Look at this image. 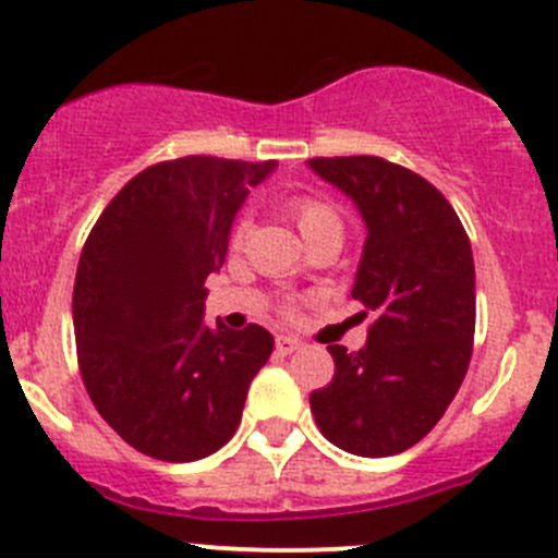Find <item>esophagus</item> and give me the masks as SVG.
<instances>
[{
  "label": "esophagus",
  "instance_id": "1",
  "mask_svg": "<svg viewBox=\"0 0 558 558\" xmlns=\"http://www.w3.org/2000/svg\"><path fill=\"white\" fill-rule=\"evenodd\" d=\"M275 348H278L280 355H289L300 348V339H294V336H278V339H275Z\"/></svg>",
  "mask_w": 558,
  "mask_h": 558
}]
</instances>
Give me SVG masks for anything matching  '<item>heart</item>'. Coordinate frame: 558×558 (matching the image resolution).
<instances>
[{
    "mask_svg": "<svg viewBox=\"0 0 558 558\" xmlns=\"http://www.w3.org/2000/svg\"><path fill=\"white\" fill-rule=\"evenodd\" d=\"M291 217L298 222L300 233H303L305 242H316V239H339L344 235V222H341V214L333 208L330 203L325 199H316V197H300L289 205ZM247 230L250 222H239L233 228V244H239L247 239Z\"/></svg>",
    "mask_w": 558,
    "mask_h": 558,
    "instance_id": "1",
    "label": "heart"
}]
</instances>
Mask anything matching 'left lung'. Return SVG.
Here are the masks:
<instances>
[{
    "mask_svg": "<svg viewBox=\"0 0 558 558\" xmlns=\"http://www.w3.org/2000/svg\"><path fill=\"white\" fill-rule=\"evenodd\" d=\"M308 167L348 194L364 219L353 300L375 316L361 350L328 344L336 373L311 391V414L348 453H403L439 423L470 366L473 247L439 189L398 163L350 155Z\"/></svg>",
    "mask_w": 558,
    "mask_h": 558,
    "instance_id": "obj_1",
    "label": "left lung"
}]
</instances>
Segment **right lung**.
<instances>
[{"label": "right lung", "mask_w": 558, "mask_h": 558, "mask_svg": "<svg viewBox=\"0 0 558 558\" xmlns=\"http://www.w3.org/2000/svg\"><path fill=\"white\" fill-rule=\"evenodd\" d=\"M275 160L208 155L135 174L94 225L72 316L88 398L130 448L160 461L217 453L242 423L250 380L272 355L267 328L205 325V278Z\"/></svg>", "instance_id": "obj_1"}]
</instances>
